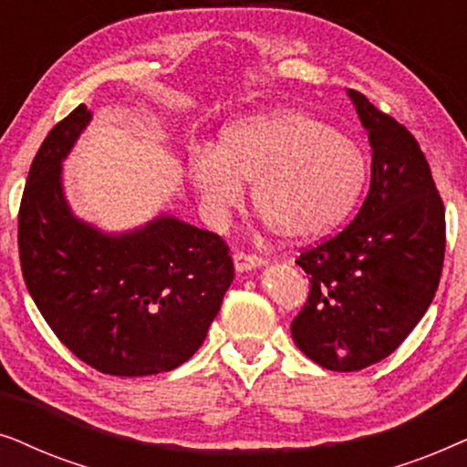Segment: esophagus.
I'll list each match as a JSON object with an SVG mask.
<instances>
[{
  "mask_svg": "<svg viewBox=\"0 0 467 467\" xmlns=\"http://www.w3.org/2000/svg\"><path fill=\"white\" fill-rule=\"evenodd\" d=\"M234 264H235V270H238V272H248V270H254V267L264 265L265 259L257 257V254H248V253L238 251L234 254Z\"/></svg>",
  "mask_w": 467,
  "mask_h": 467,
  "instance_id": "obj_1",
  "label": "esophagus"
}]
</instances>
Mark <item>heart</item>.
Returning a JSON list of instances; mask_svg holds the SVG:
<instances>
[{"label": "heart", "instance_id": "obj_1", "mask_svg": "<svg viewBox=\"0 0 467 467\" xmlns=\"http://www.w3.org/2000/svg\"><path fill=\"white\" fill-rule=\"evenodd\" d=\"M187 174L216 216L240 206L253 182V206L280 238L308 242L340 227L366 182V152L315 114L278 110L223 127L216 149H195Z\"/></svg>", "mask_w": 467, "mask_h": 467}]
</instances>
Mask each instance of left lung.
<instances>
[{"mask_svg": "<svg viewBox=\"0 0 467 467\" xmlns=\"http://www.w3.org/2000/svg\"><path fill=\"white\" fill-rule=\"evenodd\" d=\"M372 146V178L355 219L296 264L310 293L291 323L302 353L357 372L393 353L430 308L444 264V203L404 125L348 88Z\"/></svg>", "mask_w": 467, "mask_h": 467, "instance_id": "obj_1", "label": "left lung"}]
</instances>
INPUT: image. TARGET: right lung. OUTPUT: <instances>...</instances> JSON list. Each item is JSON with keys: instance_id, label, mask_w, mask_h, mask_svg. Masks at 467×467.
I'll use <instances>...</instances> for the list:
<instances>
[{"instance_id": "1", "label": "right lung", "mask_w": 467, "mask_h": 467, "mask_svg": "<svg viewBox=\"0 0 467 467\" xmlns=\"http://www.w3.org/2000/svg\"><path fill=\"white\" fill-rule=\"evenodd\" d=\"M91 120L80 104L37 150L18 210V257L29 296L55 336L110 376L170 372L193 357L234 280L221 235L176 216L106 234L78 219L61 163Z\"/></svg>"}]
</instances>
